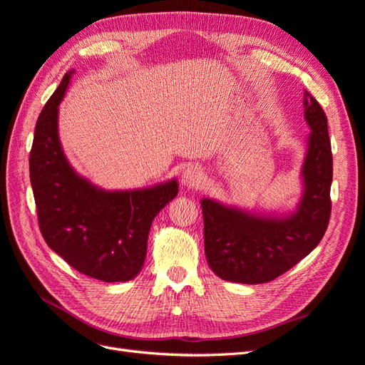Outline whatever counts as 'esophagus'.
<instances>
[{"label":"esophagus","mask_w":365,"mask_h":365,"mask_svg":"<svg viewBox=\"0 0 365 365\" xmlns=\"http://www.w3.org/2000/svg\"><path fill=\"white\" fill-rule=\"evenodd\" d=\"M202 180H204V175H202L201 169L196 168V165H195V168L192 165V168L184 170V173H182V184L185 187H189V189H195V187H200Z\"/></svg>","instance_id":"34e87169"}]
</instances>
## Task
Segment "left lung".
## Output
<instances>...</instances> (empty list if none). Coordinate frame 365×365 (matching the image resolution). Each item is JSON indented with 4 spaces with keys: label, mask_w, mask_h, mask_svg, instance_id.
<instances>
[{
    "label": "left lung",
    "mask_w": 365,
    "mask_h": 365,
    "mask_svg": "<svg viewBox=\"0 0 365 365\" xmlns=\"http://www.w3.org/2000/svg\"><path fill=\"white\" fill-rule=\"evenodd\" d=\"M304 118L312 132L302 168L304 190L292 213L257 216L202 200L205 256L217 277L245 284L268 283L295 267L323 239L332 210L334 160L327 117L307 91Z\"/></svg>",
    "instance_id": "obj_1"
}]
</instances>
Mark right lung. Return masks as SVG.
<instances>
[{"mask_svg":"<svg viewBox=\"0 0 365 365\" xmlns=\"http://www.w3.org/2000/svg\"><path fill=\"white\" fill-rule=\"evenodd\" d=\"M73 73H65L43 106L33 137L29 163L39 230L76 271L106 283L128 282L141 271L152 220L178 195V182L106 192L74 172L58 134L59 103Z\"/></svg>","mask_w":365,"mask_h":365,"instance_id":"right-lung-1","label":"right lung"}]
</instances>
